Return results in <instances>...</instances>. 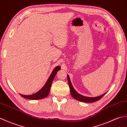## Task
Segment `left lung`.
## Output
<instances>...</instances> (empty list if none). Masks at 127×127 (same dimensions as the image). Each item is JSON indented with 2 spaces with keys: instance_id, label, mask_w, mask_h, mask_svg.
I'll return each mask as SVG.
<instances>
[{
  "instance_id": "left-lung-1",
  "label": "left lung",
  "mask_w": 127,
  "mask_h": 127,
  "mask_svg": "<svg viewBox=\"0 0 127 127\" xmlns=\"http://www.w3.org/2000/svg\"><path fill=\"white\" fill-rule=\"evenodd\" d=\"M67 79H68V85L69 86L70 89V91H71V94L72 97L74 98L75 99L80 101V102H85V103H92L94 102H96V101L99 100L100 98H102L104 95H105L106 92L103 95H102L99 96L97 97H86L84 96V95H81L79 94L77 91H75L74 87L72 86V84L71 83V80H70V78L68 75H67Z\"/></svg>"
}]
</instances>
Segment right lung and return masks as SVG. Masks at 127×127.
I'll return each instance as SVG.
<instances>
[{
	"label": "right lung",
	"instance_id": "right-lung-1",
	"mask_svg": "<svg viewBox=\"0 0 127 127\" xmlns=\"http://www.w3.org/2000/svg\"><path fill=\"white\" fill-rule=\"evenodd\" d=\"M61 68L60 66H56L55 68L53 69L51 74L50 75L48 79L47 80V82L44 84V85L42 88L39 90L38 92L34 94L31 95H23L19 94L22 97H23L25 98L29 99H33V100H37V99H43V98L46 97L49 95L50 87H51L52 83L53 82L54 78H55V75L59 70H60Z\"/></svg>",
	"mask_w": 127,
	"mask_h": 127
}]
</instances>
